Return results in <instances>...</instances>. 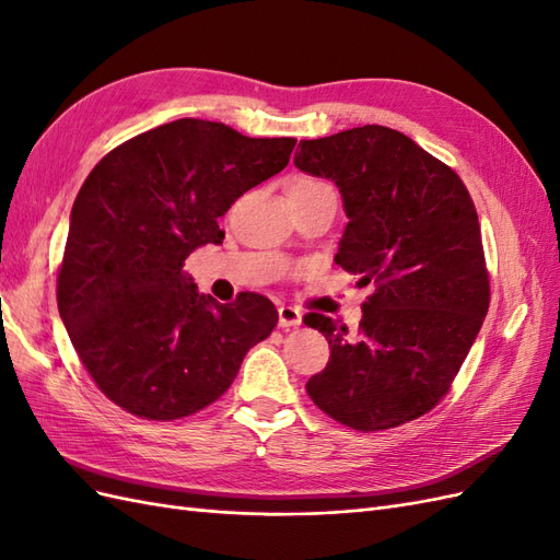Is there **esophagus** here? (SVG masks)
<instances>
[{"mask_svg": "<svg viewBox=\"0 0 560 560\" xmlns=\"http://www.w3.org/2000/svg\"><path fill=\"white\" fill-rule=\"evenodd\" d=\"M301 319H303V315H301L299 308H292V306H280L278 308V325L284 327V329L287 327H299Z\"/></svg>", "mask_w": 560, "mask_h": 560, "instance_id": "obj_1", "label": "esophagus"}]
</instances>
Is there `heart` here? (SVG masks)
Listing matches in <instances>:
<instances>
[{
	"mask_svg": "<svg viewBox=\"0 0 560 560\" xmlns=\"http://www.w3.org/2000/svg\"><path fill=\"white\" fill-rule=\"evenodd\" d=\"M296 186H322L319 182H299Z\"/></svg>",
	"mask_w": 560,
	"mask_h": 560,
	"instance_id": "b5f03b06",
	"label": "heart"
}]
</instances>
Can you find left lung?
<instances>
[{
    "label": "left lung",
    "instance_id": "1",
    "mask_svg": "<svg viewBox=\"0 0 560 560\" xmlns=\"http://www.w3.org/2000/svg\"><path fill=\"white\" fill-rule=\"evenodd\" d=\"M299 147L294 165L331 179L350 219L334 261L374 287L358 334L319 313L303 319L331 350L306 389L352 430L397 428L448 393L483 325L477 210L463 179L399 130L362 126Z\"/></svg>",
    "mask_w": 560,
    "mask_h": 560
}]
</instances>
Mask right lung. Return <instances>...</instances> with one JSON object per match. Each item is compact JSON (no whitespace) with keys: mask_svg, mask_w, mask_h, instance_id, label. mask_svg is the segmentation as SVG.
I'll list each match as a JSON object with an SVG mask.
<instances>
[{"mask_svg":"<svg viewBox=\"0 0 560 560\" xmlns=\"http://www.w3.org/2000/svg\"><path fill=\"white\" fill-rule=\"evenodd\" d=\"M294 138L177 118L100 161L72 206L58 311L95 385L132 416L177 420L217 401L278 311L261 294H198L184 261L222 245L217 219L290 163Z\"/></svg>","mask_w":560,"mask_h":560,"instance_id":"obj_1","label":"right lung"}]
</instances>
